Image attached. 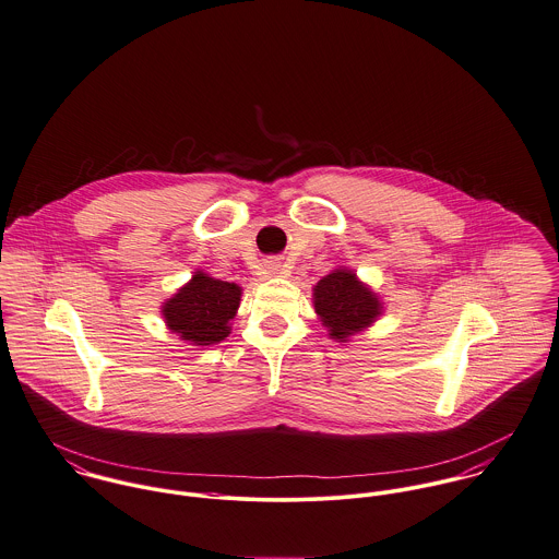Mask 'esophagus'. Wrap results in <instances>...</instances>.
Instances as JSON below:
<instances>
[{
	"mask_svg": "<svg viewBox=\"0 0 559 559\" xmlns=\"http://www.w3.org/2000/svg\"><path fill=\"white\" fill-rule=\"evenodd\" d=\"M265 267H267V272H270L272 276H287V274L292 272V267H289L287 263H281L278 259L267 261V263H265Z\"/></svg>",
	"mask_w": 559,
	"mask_h": 559,
	"instance_id": "obj_1",
	"label": "esophagus"
}]
</instances>
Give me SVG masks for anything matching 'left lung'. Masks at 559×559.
Instances as JSON below:
<instances>
[{"label": "left lung", "mask_w": 559, "mask_h": 559, "mask_svg": "<svg viewBox=\"0 0 559 559\" xmlns=\"http://www.w3.org/2000/svg\"><path fill=\"white\" fill-rule=\"evenodd\" d=\"M312 307L330 338L338 343L369 328L383 310L381 300L347 267L330 272L314 285Z\"/></svg>", "instance_id": "8db88e82"}]
</instances>
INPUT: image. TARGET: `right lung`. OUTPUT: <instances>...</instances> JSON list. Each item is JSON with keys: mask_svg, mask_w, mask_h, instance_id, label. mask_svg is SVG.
I'll list each match as a JSON object with an SVG mask.
<instances>
[{"mask_svg": "<svg viewBox=\"0 0 559 559\" xmlns=\"http://www.w3.org/2000/svg\"><path fill=\"white\" fill-rule=\"evenodd\" d=\"M242 287L194 272L182 289L163 305V317L171 332L190 345H214L229 336V321L240 307Z\"/></svg>", "mask_w": 559, "mask_h": 559, "instance_id": "obj_1", "label": "right lung"}]
</instances>
